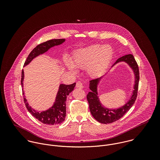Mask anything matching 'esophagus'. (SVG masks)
<instances>
[{
  "label": "esophagus",
  "instance_id": "esophagus-1",
  "mask_svg": "<svg viewBox=\"0 0 160 160\" xmlns=\"http://www.w3.org/2000/svg\"><path fill=\"white\" fill-rule=\"evenodd\" d=\"M76 88H79V89H82L83 88V85H82V83L78 81L76 82Z\"/></svg>",
  "mask_w": 160,
  "mask_h": 160
}]
</instances>
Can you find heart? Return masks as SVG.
Masks as SVG:
<instances>
[{"label": "heart", "mask_w": 160, "mask_h": 160, "mask_svg": "<svg viewBox=\"0 0 160 160\" xmlns=\"http://www.w3.org/2000/svg\"><path fill=\"white\" fill-rule=\"evenodd\" d=\"M113 54V50L111 46L94 44L77 50L72 62L67 61L66 65L72 71H76L77 68H87L89 74L95 77L107 68Z\"/></svg>", "instance_id": "1"}]
</instances>
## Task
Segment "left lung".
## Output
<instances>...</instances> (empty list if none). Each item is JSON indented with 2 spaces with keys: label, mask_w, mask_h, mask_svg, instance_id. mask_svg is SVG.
<instances>
[{
  "label": "left lung",
  "mask_w": 160,
  "mask_h": 160,
  "mask_svg": "<svg viewBox=\"0 0 160 160\" xmlns=\"http://www.w3.org/2000/svg\"><path fill=\"white\" fill-rule=\"evenodd\" d=\"M120 62H126L133 69L135 74V84L134 88V90L133 91L132 95L130 100L122 107L116 110H110L103 107L99 101L97 92V84L100 79H102V77L92 79L90 81L89 89L91 90V92L88 93L87 95V99L89 105V109L92 115L97 121L100 123L109 124L119 119L132 107L137 98L138 82L140 78L139 69L137 63L133 55L128 54L119 58L113 65V66Z\"/></svg>",
  "instance_id": "8db88e82"
}]
</instances>
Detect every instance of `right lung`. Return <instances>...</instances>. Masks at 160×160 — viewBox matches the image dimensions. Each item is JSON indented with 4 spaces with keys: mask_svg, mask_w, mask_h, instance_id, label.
<instances>
[{
    "mask_svg": "<svg viewBox=\"0 0 160 160\" xmlns=\"http://www.w3.org/2000/svg\"><path fill=\"white\" fill-rule=\"evenodd\" d=\"M65 41V39H52L41 43L36 46L29 54L28 57L26 58L24 63V67L29 64L33 58L39 55L40 54H42L47 52L50 48L55 46H58ZM24 79V71L22 70V79H21V84L23 88V81ZM76 86V83H73L70 85L65 84H60L59 87V90L57 93L55 102L53 105L49 108L48 110L38 112L32 109L30 106H29L28 103L26 98L24 96V102L25 103L26 107L28 112L32 114L34 118L38 119L39 121L42 122L43 124L47 125H57L62 123L65 119L66 116V101L67 97L69 94L70 92L73 91L74 87ZM23 95H24V92L23 90Z\"/></svg>",
    "mask_w": 160,
    "mask_h": 160,
    "instance_id": "1",
    "label": "right lung"
}]
</instances>
